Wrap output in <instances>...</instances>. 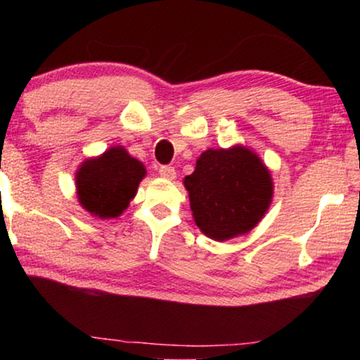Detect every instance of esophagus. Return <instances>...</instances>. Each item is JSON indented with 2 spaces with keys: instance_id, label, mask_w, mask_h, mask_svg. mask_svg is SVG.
Here are the masks:
<instances>
[{
  "instance_id": "1",
  "label": "esophagus",
  "mask_w": 360,
  "mask_h": 360,
  "mask_svg": "<svg viewBox=\"0 0 360 360\" xmlns=\"http://www.w3.org/2000/svg\"><path fill=\"white\" fill-rule=\"evenodd\" d=\"M159 175L164 176V179H167V180H174L176 176V170L170 165H160L159 167Z\"/></svg>"
}]
</instances>
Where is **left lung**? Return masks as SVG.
I'll return each mask as SVG.
<instances>
[{
    "label": "left lung",
    "mask_w": 360,
    "mask_h": 360,
    "mask_svg": "<svg viewBox=\"0 0 360 360\" xmlns=\"http://www.w3.org/2000/svg\"><path fill=\"white\" fill-rule=\"evenodd\" d=\"M184 184L196 226L216 240L249 233L262 219L274 193L267 167L240 146L203 152Z\"/></svg>",
    "instance_id": "left-lung-1"
}]
</instances>
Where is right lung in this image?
Returning <instances> with one entry per match:
<instances>
[{"label":"right lung","instance_id":"obj_1","mask_svg":"<svg viewBox=\"0 0 360 360\" xmlns=\"http://www.w3.org/2000/svg\"><path fill=\"white\" fill-rule=\"evenodd\" d=\"M146 169L122 147H111L77 172L78 200L98 218H116L134 198Z\"/></svg>","mask_w":360,"mask_h":360}]
</instances>
